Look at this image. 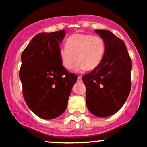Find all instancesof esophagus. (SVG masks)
Instances as JSON below:
<instances>
[{
  "instance_id": "obj_1",
  "label": "esophagus",
  "mask_w": 147,
  "mask_h": 147,
  "mask_svg": "<svg viewBox=\"0 0 147 147\" xmlns=\"http://www.w3.org/2000/svg\"><path fill=\"white\" fill-rule=\"evenodd\" d=\"M77 82H82V78L81 76H79L78 77H77Z\"/></svg>"
}]
</instances>
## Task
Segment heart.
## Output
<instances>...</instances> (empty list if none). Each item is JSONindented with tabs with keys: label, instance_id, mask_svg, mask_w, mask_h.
Wrapping results in <instances>:
<instances>
[{
	"label": "heart",
	"instance_id": "heart-1",
	"mask_svg": "<svg viewBox=\"0 0 147 147\" xmlns=\"http://www.w3.org/2000/svg\"><path fill=\"white\" fill-rule=\"evenodd\" d=\"M67 46L61 47L59 55L62 65L70 70L75 61L77 70H93L100 65L106 52L102 36L91 34H75L67 39Z\"/></svg>",
	"mask_w": 147,
	"mask_h": 147
}]
</instances>
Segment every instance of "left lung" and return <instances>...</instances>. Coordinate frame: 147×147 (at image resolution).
<instances>
[{
	"instance_id": "8db88e82",
	"label": "left lung",
	"mask_w": 147,
	"mask_h": 147,
	"mask_svg": "<svg viewBox=\"0 0 147 147\" xmlns=\"http://www.w3.org/2000/svg\"><path fill=\"white\" fill-rule=\"evenodd\" d=\"M106 42L104 59L83 76L86 105L94 115L106 117L117 112L131 91L132 62L124 42L109 30H96Z\"/></svg>"
}]
</instances>
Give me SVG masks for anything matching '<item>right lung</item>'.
Instances as JSON below:
<instances>
[{
    "instance_id": "right-lung-1",
    "label": "right lung",
    "mask_w": 147,
    "mask_h": 147,
    "mask_svg": "<svg viewBox=\"0 0 147 147\" xmlns=\"http://www.w3.org/2000/svg\"><path fill=\"white\" fill-rule=\"evenodd\" d=\"M64 30L36 34L21 55L19 71L27 105L37 116L51 119L65 111L77 76L62 65L59 55Z\"/></svg>"
}]
</instances>
